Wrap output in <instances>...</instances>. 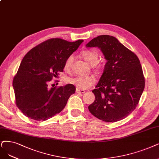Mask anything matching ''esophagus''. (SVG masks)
Listing matches in <instances>:
<instances>
[{"label": "esophagus", "instance_id": "obj_1", "mask_svg": "<svg viewBox=\"0 0 159 159\" xmlns=\"http://www.w3.org/2000/svg\"><path fill=\"white\" fill-rule=\"evenodd\" d=\"M76 93H84L85 91L84 90H80L79 89H76Z\"/></svg>", "mask_w": 159, "mask_h": 159}]
</instances>
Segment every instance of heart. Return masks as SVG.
I'll return each mask as SVG.
<instances>
[{
	"label": "heart",
	"instance_id": "heart-1",
	"mask_svg": "<svg viewBox=\"0 0 159 159\" xmlns=\"http://www.w3.org/2000/svg\"><path fill=\"white\" fill-rule=\"evenodd\" d=\"M80 56L95 69H99L100 66L98 63L99 54L96 50L89 49L81 52ZM74 61V56L70 55L66 59L64 63V69L69 70L73 65ZM68 83L75 86L77 89L84 90L89 88L96 83V79L92 75H75L67 78Z\"/></svg>",
	"mask_w": 159,
	"mask_h": 159
}]
</instances>
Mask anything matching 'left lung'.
<instances>
[{
	"instance_id": "8db88e82",
	"label": "left lung",
	"mask_w": 159,
	"mask_h": 159,
	"mask_svg": "<svg viewBox=\"0 0 159 159\" xmlns=\"http://www.w3.org/2000/svg\"><path fill=\"white\" fill-rule=\"evenodd\" d=\"M86 47H98L107 61L92 92L95 100L89 106L96 118L107 122L124 119L136 109L145 88L138 56L115 37L100 35Z\"/></svg>"
}]
</instances>
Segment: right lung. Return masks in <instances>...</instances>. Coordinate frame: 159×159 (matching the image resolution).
<instances>
[{"label":"right lung","instance_id":"right-lung-1","mask_svg":"<svg viewBox=\"0 0 159 159\" xmlns=\"http://www.w3.org/2000/svg\"><path fill=\"white\" fill-rule=\"evenodd\" d=\"M83 40L69 42L61 39L47 40L29 50L23 58L13 80L16 104L26 116L46 120L60 113L75 92L73 84L49 88L50 81L63 72L68 56Z\"/></svg>","mask_w":159,"mask_h":159}]
</instances>
